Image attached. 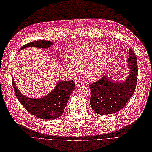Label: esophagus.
<instances>
[{"label":"esophagus","instance_id":"34e87169","mask_svg":"<svg viewBox=\"0 0 152 152\" xmlns=\"http://www.w3.org/2000/svg\"><path fill=\"white\" fill-rule=\"evenodd\" d=\"M75 86L77 87H80L81 86H84V82L80 80H77L75 81Z\"/></svg>","mask_w":152,"mask_h":152}]
</instances>
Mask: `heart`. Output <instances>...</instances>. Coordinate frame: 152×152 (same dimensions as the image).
I'll return each mask as SVG.
<instances>
[{"instance_id": "b5f03b06", "label": "heart", "mask_w": 152, "mask_h": 152, "mask_svg": "<svg viewBox=\"0 0 152 152\" xmlns=\"http://www.w3.org/2000/svg\"><path fill=\"white\" fill-rule=\"evenodd\" d=\"M108 48L98 44L83 45L76 48L64 64L73 75L85 70L88 79L95 80L104 75L108 66Z\"/></svg>"}]
</instances>
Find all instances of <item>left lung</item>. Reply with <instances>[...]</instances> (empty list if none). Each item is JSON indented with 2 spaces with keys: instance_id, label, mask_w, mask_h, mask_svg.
<instances>
[{
  "instance_id": "left-lung-1",
  "label": "left lung",
  "mask_w": 152,
  "mask_h": 152,
  "mask_svg": "<svg viewBox=\"0 0 152 152\" xmlns=\"http://www.w3.org/2000/svg\"><path fill=\"white\" fill-rule=\"evenodd\" d=\"M126 63L129 74L121 81L113 80L108 75L90 85V105L99 115H108L119 112L131 98L137 82V60L131 49L129 50Z\"/></svg>"
}]
</instances>
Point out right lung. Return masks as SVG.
I'll use <instances>...</instances> for the list:
<instances>
[{
    "label": "right lung",
    "instance_id": "right-lung-1",
    "mask_svg": "<svg viewBox=\"0 0 152 152\" xmlns=\"http://www.w3.org/2000/svg\"><path fill=\"white\" fill-rule=\"evenodd\" d=\"M51 45L53 42L48 40H37L25 44L18 51L31 47L48 49ZM12 80L15 93L21 104L30 114L45 120L56 119L63 113L69 96L75 89L73 80L59 81L49 94L40 98H30L22 94L18 90L13 78Z\"/></svg>",
    "mask_w": 152,
    "mask_h": 152
}]
</instances>
